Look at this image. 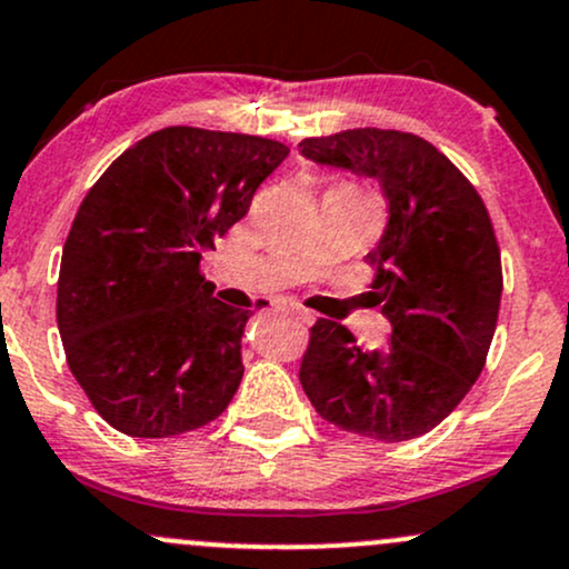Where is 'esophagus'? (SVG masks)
<instances>
[{
  "mask_svg": "<svg viewBox=\"0 0 569 569\" xmlns=\"http://www.w3.org/2000/svg\"><path fill=\"white\" fill-rule=\"evenodd\" d=\"M286 310H289V313H295L297 319L302 321V325H313V319H316V316L310 313L308 308H302L300 302H286Z\"/></svg>",
  "mask_w": 569,
  "mask_h": 569,
  "instance_id": "obj_1",
  "label": "esophagus"
}]
</instances>
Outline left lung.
I'll return each instance as SVG.
<instances>
[{
  "mask_svg": "<svg viewBox=\"0 0 569 569\" xmlns=\"http://www.w3.org/2000/svg\"><path fill=\"white\" fill-rule=\"evenodd\" d=\"M300 152L376 184L390 204L368 256L376 305L392 338L362 349L319 319L302 357V390L349 433L406 441L428 433L466 398L486 365L501 302V256L488 209L433 143L400 130L357 128L305 139Z\"/></svg>",
  "mask_w": 569,
  "mask_h": 569,
  "instance_id": "1",
  "label": "left lung"
}]
</instances>
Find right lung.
Masks as SVG:
<instances>
[{
    "mask_svg": "<svg viewBox=\"0 0 569 569\" xmlns=\"http://www.w3.org/2000/svg\"><path fill=\"white\" fill-rule=\"evenodd\" d=\"M286 154L261 136L179 124L119 154L81 201L57 325L76 381L111 428L166 439L231 403L253 313L214 300L201 250L248 214Z\"/></svg>",
    "mask_w": 569,
    "mask_h": 569,
    "instance_id": "right-lung-1",
    "label": "right lung"
}]
</instances>
